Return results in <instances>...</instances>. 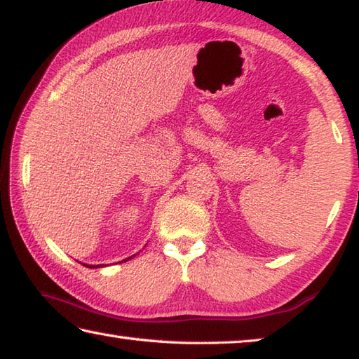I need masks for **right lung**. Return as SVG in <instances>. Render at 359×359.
<instances>
[{
	"mask_svg": "<svg viewBox=\"0 0 359 359\" xmlns=\"http://www.w3.org/2000/svg\"><path fill=\"white\" fill-rule=\"evenodd\" d=\"M128 259H130V258H128ZM126 261V259H125ZM87 267H93V266H87ZM97 267H100V266H97Z\"/></svg>",
	"mask_w": 359,
	"mask_h": 359,
	"instance_id": "right-lung-1",
	"label": "right lung"
}]
</instances>
